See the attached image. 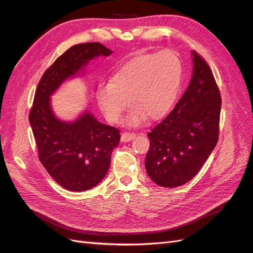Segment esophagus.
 <instances>
[{
    "label": "esophagus",
    "mask_w": 253,
    "mask_h": 253,
    "mask_svg": "<svg viewBox=\"0 0 253 253\" xmlns=\"http://www.w3.org/2000/svg\"><path fill=\"white\" fill-rule=\"evenodd\" d=\"M136 138V134L135 133H128V132H125L121 134V141L122 142H128L133 139Z\"/></svg>",
    "instance_id": "esophagus-1"
}]
</instances>
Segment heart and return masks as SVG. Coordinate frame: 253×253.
I'll use <instances>...</instances> for the list:
<instances>
[{
  "mask_svg": "<svg viewBox=\"0 0 253 253\" xmlns=\"http://www.w3.org/2000/svg\"><path fill=\"white\" fill-rule=\"evenodd\" d=\"M182 72L181 61L173 51L136 55L113 74L110 83L99 85V108L113 124L121 119L128 102L133 108L127 117L131 126L142 124L145 118L163 119L177 99Z\"/></svg>",
  "mask_w": 253,
  "mask_h": 253,
  "instance_id": "1",
  "label": "heart"
}]
</instances>
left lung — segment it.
Instances as JSON below:
<instances>
[{"label": "left lung", "instance_id": "1", "mask_svg": "<svg viewBox=\"0 0 253 253\" xmlns=\"http://www.w3.org/2000/svg\"><path fill=\"white\" fill-rule=\"evenodd\" d=\"M193 75L168 116L148 134L145 170L158 186L175 188L192 179L215 148L221 98L208 63L192 51Z\"/></svg>", "mask_w": 253, "mask_h": 253}]
</instances>
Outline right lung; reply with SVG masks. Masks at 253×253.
Here are the masks:
<instances>
[{"mask_svg": "<svg viewBox=\"0 0 253 253\" xmlns=\"http://www.w3.org/2000/svg\"><path fill=\"white\" fill-rule=\"evenodd\" d=\"M112 52L99 42L76 44L45 71L36 89L29 124L39 160L56 182L70 191L91 189L104 178L112 152L120 141V131L99 122L88 111L73 122L58 119L50 96L90 60Z\"/></svg>", "mask_w": 253, "mask_h": 253, "instance_id": "obj_1", "label": "right lung"}]
</instances>
